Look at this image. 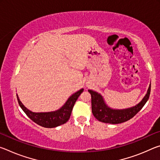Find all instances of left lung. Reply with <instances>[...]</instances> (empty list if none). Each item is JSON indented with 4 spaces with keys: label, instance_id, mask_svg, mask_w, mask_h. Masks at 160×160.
I'll use <instances>...</instances> for the list:
<instances>
[{
    "label": "left lung",
    "instance_id": "1",
    "mask_svg": "<svg viewBox=\"0 0 160 160\" xmlns=\"http://www.w3.org/2000/svg\"><path fill=\"white\" fill-rule=\"evenodd\" d=\"M151 84L148 92L138 104L133 107L123 110L112 109L108 107L103 100L102 97L96 92L89 90L92 97V112L97 120L103 123L118 124L123 123L132 118L142 109L150 97Z\"/></svg>",
    "mask_w": 160,
    "mask_h": 160
}]
</instances>
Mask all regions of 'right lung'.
Returning a JSON list of instances; mask_svg holds the SVG:
<instances>
[{
  "mask_svg": "<svg viewBox=\"0 0 160 160\" xmlns=\"http://www.w3.org/2000/svg\"><path fill=\"white\" fill-rule=\"evenodd\" d=\"M83 90L84 89H81L77 92L72 94L71 97H70V98L68 99L64 106L62 107L60 109L56 111V112L48 113L32 112L31 111L28 110L22 104L18 96L17 98L19 105L22 108V109L24 111V112L26 113L27 116L32 121H33L34 123H36L38 125L44 127V128H54V127H57L62 125V124L66 123L68 121L70 116L71 115V112L75 103Z\"/></svg>",
  "mask_w": 160,
  "mask_h": 160,
  "instance_id": "obj_1",
  "label": "right lung"
}]
</instances>
